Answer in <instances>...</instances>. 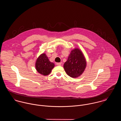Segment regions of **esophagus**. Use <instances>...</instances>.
<instances>
[{
    "instance_id": "esophagus-1",
    "label": "esophagus",
    "mask_w": 121,
    "mask_h": 121,
    "mask_svg": "<svg viewBox=\"0 0 121 121\" xmlns=\"http://www.w3.org/2000/svg\"><path fill=\"white\" fill-rule=\"evenodd\" d=\"M56 65H57V66H60V65H61V63H60V62L56 63Z\"/></svg>"
}]
</instances>
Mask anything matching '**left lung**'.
<instances>
[{"label": "left lung", "instance_id": "obj_1", "mask_svg": "<svg viewBox=\"0 0 121 121\" xmlns=\"http://www.w3.org/2000/svg\"><path fill=\"white\" fill-rule=\"evenodd\" d=\"M86 62L82 52L78 48L71 51L68 59L64 64V69L69 76L76 78L80 76L86 67Z\"/></svg>", "mask_w": 121, "mask_h": 121}]
</instances>
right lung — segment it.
<instances>
[{
  "mask_svg": "<svg viewBox=\"0 0 121 121\" xmlns=\"http://www.w3.org/2000/svg\"><path fill=\"white\" fill-rule=\"evenodd\" d=\"M54 67V64L49 61L45 53H42L37 59L35 68L39 73L43 75H48Z\"/></svg>",
  "mask_w": 121,
  "mask_h": 121,
  "instance_id": "1",
  "label": "right lung"
}]
</instances>
